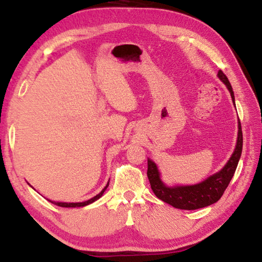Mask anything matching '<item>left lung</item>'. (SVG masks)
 <instances>
[{"mask_svg":"<svg viewBox=\"0 0 262 262\" xmlns=\"http://www.w3.org/2000/svg\"><path fill=\"white\" fill-rule=\"evenodd\" d=\"M218 78L226 85L228 92L232 96L233 104L235 105V96L233 87L230 85L228 78L222 70L218 71ZM238 132L236 145H235L233 155L230 156L219 171L209 176L204 181L194 185H172L169 186L163 183L161 173L159 171L157 163L147 159V177L151 184V188L157 198L162 200L163 202L170 204L173 208L182 210H195L204 207L211 206L216 203L223 196L225 189L227 188L229 182L232 181L235 170H236L243 147V135L241 122L238 119Z\"/></svg>","mask_w":262,"mask_h":262,"instance_id":"8db88e82","label":"left lung"}]
</instances>
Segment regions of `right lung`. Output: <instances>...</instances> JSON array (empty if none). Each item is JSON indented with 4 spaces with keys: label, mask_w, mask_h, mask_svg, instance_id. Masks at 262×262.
Segmentation results:
<instances>
[{
    "label": "right lung",
    "mask_w": 262,
    "mask_h": 262,
    "mask_svg": "<svg viewBox=\"0 0 262 262\" xmlns=\"http://www.w3.org/2000/svg\"><path fill=\"white\" fill-rule=\"evenodd\" d=\"M109 182H110V179H109ZM109 182H107V184L105 185V187H104L103 189H102V191H101L99 194H97V195H95V196H93L92 199L87 200V201H84V202H56V201H51V200H49V201H50L51 203L55 204V206L63 207V208H78V207H86V206H89V204L95 202L96 200H99L102 195H103V193L105 192V189L107 188V186H109Z\"/></svg>",
    "instance_id": "add662e5"
}]
</instances>
